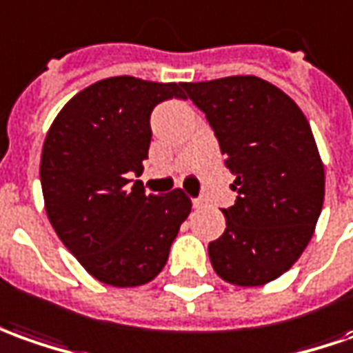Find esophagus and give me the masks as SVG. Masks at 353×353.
Returning a JSON list of instances; mask_svg holds the SVG:
<instances>
[{"mask_svg":"<svg viewBox=\"0 0 353 353\" xmlns=\"http://www.w3.org/2000/svg\"><path fill=\"white\" fill-rule=\"evenodd\" d=\"M192 205H194L196 209H201L203 205H205V201L201 200V198H194V200H192Z\"/></svg>","mask_w":353,"mask_h":353,"instance_id":"esophagus-1","label":"esophagus"}]
</instances>
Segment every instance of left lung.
Returning a JSON list of instances; mask_svg holds the SVG:
<instances>
[{"mask_svg":"<svg viewBox=\"0 0 353 353\" xmlns=\"http://www.w3.org/2000/svg\"><path fill=\"white\" fill-rule=\"evenodd\" d=\"M236 176L227 228L209 244L225 283L263 286L310 244L325 200V167L307 119L288 94L252 74L184 82Z\"/></svg>","mask_w":353,"mask_h":353,"instance_id":"1","label":"left lung"}]
</instances>
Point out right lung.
<instances>
[{
  "mask_svg": "<svg viewBox=\"0 0 353 353\" xmlns=\"http://www.w3.org/2000/svg\"><path fill=\"white\" fill-rule=\"evenodd\" d=\"M182 84L103 79L70 98L46 134L40 161L43 205L61 242L99 283L132 288L153 281L190 215L181 190L145 194L150 115Z\"/></svg>",
  "mask_w": 353,
  "mask_h": 353,
  "instance_id": "right-lung-1",
  "label": "right lung"
}]
</instances>
